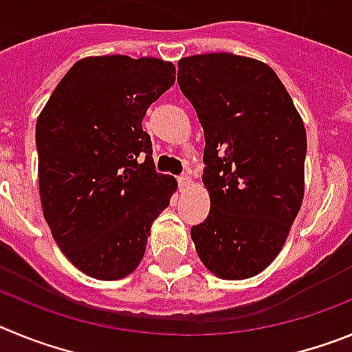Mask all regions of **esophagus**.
Instances as JSON below:
<instances>
[{
	"instance_id": "1",
	"label": "esophagus",
	"mask_w": 352,
	"mask_h": 352,
	"mask_svg": "<svg viewBox=\"0 0 352 352\" xmlns=\"http://www.w3.org/2000/svg\"><path fill=\"white\" fill-rule=\"evenodd\" d=\"M178 185H179V188H182V190H185V188H188V186L192 185V178L186 173L182 174V176L178 178Z\"/></svg>"
}]
</instances>
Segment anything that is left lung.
<instances>
[{
	"mask_svg": "<svg viewBox=\"0 0 352 352\" xmlns=\"http://www.w3.org/2000/svg\"><path fill=\"white\" fill-rule=\"evenodd\" d=\"M178 84L204 130L210 214L192 227L203 264L243 280L268 268L303 201L307 132L263 61L211 52L178 61Z\"/></svg>",
	"mask_w": 352,
	"mask_h": 352,
	"instance_id": "left-lung-1",
	"label": "left lung"
}]
</instances>
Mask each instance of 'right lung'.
Listing matches in <instances>:
<instances>
[{
	"instance_id": "right-lung-1",
	"label": "right lung",
	"mask_w": 352,
	"mask_h": 352,
	"mask_svg": "<svg viewBox=\"0 0 352 352\" xmlns=\"http://www.w3.org/2000/svg\"><path fill=\"white\" fill-rule=\"evenodd\" d=\"M157 58L77 61L36 120L38 185L52 238L76 268L118 280L138 268L176 179L158 174L146 111L176 80Z\"/></svg>"
}]
</instances>
